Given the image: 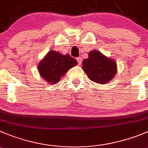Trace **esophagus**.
Instances as JSON below:
<instances>
[{
	"label": "esophagus",
	"mask_w": 148,
	"mask_h": 148,
	"mask_svg": "<svg viewBox=\"0 0 148 148\" xmlns=\"http://www.w3.org/2000/svg\"><path fill=\"white\" fill-rule=\"evenodd\" d=\"M77 62H78V65L82 64V58H77Z\"/></svg>",
	"instance_id": "34e87169"
}]
</instances>
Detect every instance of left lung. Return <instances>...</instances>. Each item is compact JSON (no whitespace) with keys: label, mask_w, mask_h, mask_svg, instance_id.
Returning a JSON list of instances; mask_svg holds the SVG:
<instances>
[{"label":"left lung","mask_w":148,"mask_h":148,"mask_svg":"<svg viewBox=\"0 0 148 148\" xmlns=\"http://www.w3.org/2000/svg\"><path fill=\"white\" fill-rule=\"evenodd\" d=\"M82 69L88 78L99 84H107L117 73V63L98 50H92L82 61Z\"/></svg>","instance_id":"left-lung-1"}]
</instances>
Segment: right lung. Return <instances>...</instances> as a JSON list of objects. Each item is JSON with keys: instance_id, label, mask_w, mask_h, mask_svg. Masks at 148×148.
<instances>
[{"instance_id": "right-lung-1", "label": "right lung", "mask_w": 148, "mask_h": 148, "mask_svg": "<svg viewBox=\"0 0 148 148\" xmlns=\"http://www.w3.org/2000/svg\"><path fill=\"white\" fill-rule=\"evenodd\" d=\"M77 64V60L69 54L63 55L51 50L39 62L38 71L43 79L51 85L58 83L60 78Z\"/></svg>"}]
</instances>
